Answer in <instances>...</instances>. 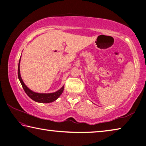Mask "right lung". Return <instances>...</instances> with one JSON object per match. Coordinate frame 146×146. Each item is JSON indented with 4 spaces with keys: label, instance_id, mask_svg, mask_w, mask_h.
I'll use <instances>...</instances> for the list:
<instances>
[{
    "label": "right lung",
    "instance_id": "right-lung-1",
    "mask_svg": "<svg viewBox=\"0 0 146 146\" xmlns=\"http://www.w3.org/2000/svg\"><path fill=\"white\" fill-rule=\"evenodd\" d=\"M20 60H19V66H18V77L21 82L22 86L24 89V91H25L26 93L28 95L29 98H31L32 100L37 102H40V103H49L52 102L53 101L56 100L57 98L60 97V95L64 91V86L60 90L58 91H56L55 93H35L33 91L29 90V89L27 87V86L24 84V82L22 80V78L21 76V73H20Z\"/></svg>",
    "mask_w": 146,
    "mask_h": 146
}]
</instances>
